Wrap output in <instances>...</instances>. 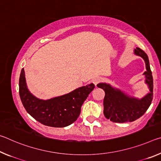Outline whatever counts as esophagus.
<instances>
[{
  "label": "esophagus",
  "mask_w": 161,
  "mask_h": 161,
  "mask_svg": "<svg viewBox=\"0 0 161 161\" xmlns=\"http://www.w3.org/2000/svg\"><path fill=\"white\" fill-rule=\"evenodd\" d=\"M101 81H102V79H101L100 77H96V78H94L93 80H92V82H93V84L95 86H97V84H99Z\"/></svg>",
  "instance_id": "1"
}]
</instances>
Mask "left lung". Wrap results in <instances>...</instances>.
<instances>
[{
	"mask_svg": "<svg viewBox=\"0 0 161 161\" xmlns=\"http://www.w3.org/2000/svg\"><path fill=\"white\" fill-rule=\"evenodd\" d=\"M134 54L142 58L146 63V71L143 75L145 76V83L148 85L149 92L145 96L138 99L129 96L124 91L112 86L109 84L102 82L97 84V86L105 92L103 114L106 118L114 123H126L139 119L148 109L152 102L153 80L148 55L138 47L134 50Z\"/></svg>",
	"mask_w": 161,
	"mask_h": 161,
	"instance_id": "8db88e82",
	"label": "left lung"
}]
</instances>
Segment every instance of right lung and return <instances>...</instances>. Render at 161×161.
<instances>
[{"label":"right lung","mask_w":161,"mask_h":161,"mask_svg":"<svg viewBox=\"0 0 161 161\" xmlns=\"http://www.w3.org/2000/svg\"><path fill=\"white\" fill-rule=\"evenodd\" d=\"M94 88V84L91 83L68 94L44 100L29 91L24 69L19 79V94L27 112L40 123L51 127L62 128L74 123L80 116L84 102Z\"/></svg>","instance_id":"obj_1"}]
</instances>
